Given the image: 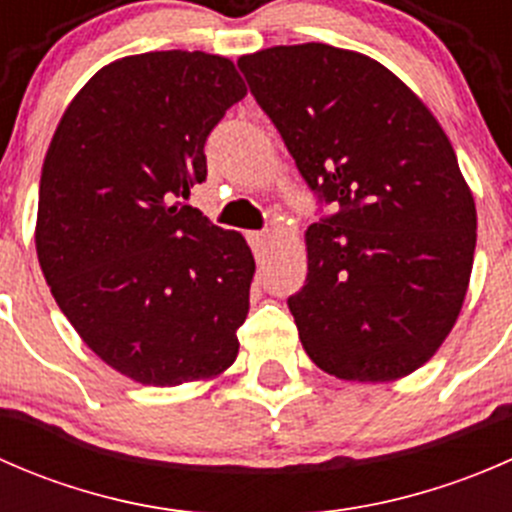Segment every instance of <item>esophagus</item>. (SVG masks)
<instances>
[{
    "label": "esophagus",
    "instance_id": "esophagus-1",
    "mask_svg": "<svg viewBox=\"0 0 512 512\" xmlns=\"http://www.w3.org/2000/svg\"><path fill=\"white\" fill-rule=\"evenodd\" d=\"M270 232H247V242L252 245L255 255H265L267 245H270Z\"/></svg>",
    "mask_w": 512,
    "mask_h": 512
}]
</instances>
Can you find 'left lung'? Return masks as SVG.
I'll use <instances>...</instances> for the list:
<instances>
[{"mask_svg": "<svg viewBox=\"0 0 512 512\" xmlns=\"http://www.w3.org/2000/svg\"><path fill=\"white\" fill-rule=\"evenodd\" d=\"M299 173L339 213L304 232L287 299L309 359L344 381L414 374L451 334L473 270L476 200L426 103L371 56L272 46L237 59Z\"/></svg>", "mask_w": 512, "mask_h": 512, "instance_id": "obj_1", "label": "left lung"}]
</instances>
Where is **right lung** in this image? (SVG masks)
<instances>
[{
	"instance_id": "1",
	"label": "right lung",
	"mask_w": 512,
	"mask_h": 512,
	"mask_svg": "<svg viewBox=\"0 0 512 512\" xmlns=\"http://www.w3.org/2000/svg\"><path fill=\"white\" fill-rule=\"evenodd\" d=\"M245 94L225 56H123L71 98L49 143L41 272L86 347L136 384L208 381L237 359L255 257L180 198L205 180V141Z\"/></svg>"
}]
</instances>
